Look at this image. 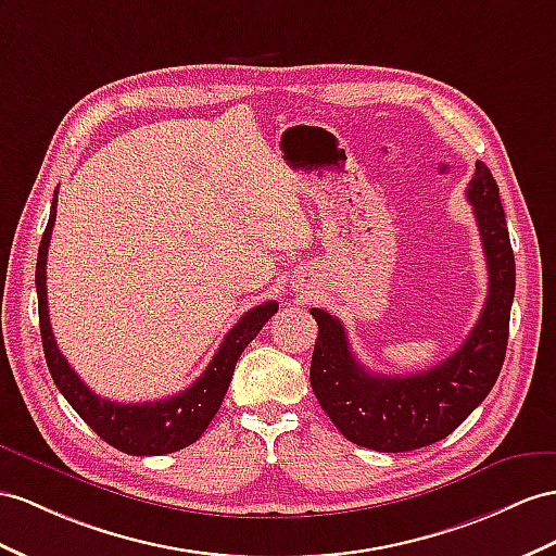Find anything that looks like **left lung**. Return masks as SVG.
Wrapping results in <instances>:
<instances>
[{"label":"left lung","mask_w":556,"mask_h":556,"mask_svg":"<svg viewBox=\"0 0 556 556\" xmlns=\"http://www.w3.org/2000/svg\"><path fill=\"white\" fill-rule=\"evenodd\" d=\"M465 194L486 255L489 295L472 333L451 357L410 376L371 374L352 354L345 326L329 312L309 309L319 326L309 364L312 392L357 446L382 453L430 446L472 414L501 376L515 301V253L501 192L483 162H477Z\"/></svg>","instance_id":"8db88e82"}]
</instances>
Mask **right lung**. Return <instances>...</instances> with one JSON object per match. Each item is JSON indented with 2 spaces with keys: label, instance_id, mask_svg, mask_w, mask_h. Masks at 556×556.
<instances>
[{
  "label": "right lung",
  "instance_id": "1",
  "mask_svg": "<svg viewBox=\"0 0 556 556\" xmlns=\"http://www.w3.org/2000/svg\"><path fill=\"white\" fill-rule=\"evenodd\" d=\"M55 204H59V190L53 194L47 230L41 235L35 273L39 333L55 388L61 390L67 404L77 410L79 418L87 422L98 437L122 453L164 455L194 444L213 420V416L218 414L223 396L227 388H230V380L241 352H244L251 340L261 333L265 321L277 315L279 303L267 301L258 307L249 309L247 315L227 331L218 352L213 354L211 364L206 366V371L199 376L188 390L168 396V400L146 404H119L103 400V396H98L84 386V380L75 374V368L67 364L59 345H55V338L51 331L47 305V253L55 223Z\"/></svg>",
  "mask_w": 556,
  "mask_h": 556
}]
</instances>
